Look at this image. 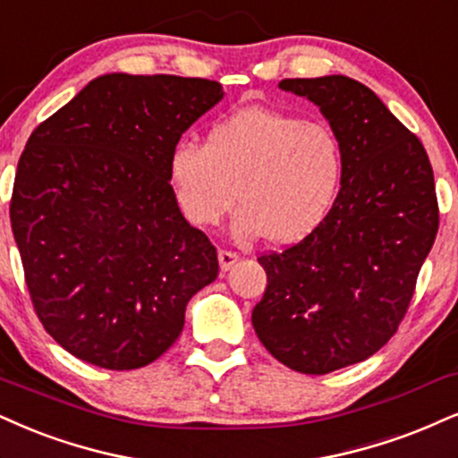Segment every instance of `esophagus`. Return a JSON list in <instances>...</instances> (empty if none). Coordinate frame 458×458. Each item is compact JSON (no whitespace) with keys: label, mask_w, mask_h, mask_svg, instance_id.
Wrapping results in <instances>:
<instances>
[{"label":"esophagus","mask_w":458,"mask_h":458,"mask_svg":"<svg viewBox=\"0 0 458 458\" xmlns=\"http://www.w3.org/2000/svg\"><path fill=\"white\" fill-rule=\"evenodd\" d=\"M238 261H240V257L235 255V252H231V250L218 252V263H220V269H223V272H229V269L233 267Z\"/></svg>","instance_id":"esophagus-1"}]
</instances>
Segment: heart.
Returning a JSON list of instances; mask_svg holds the SVG:
<instances>
[{"instance_id": "1", "label": "heart", "mask_w": 458, "mask_h": 458, "mask_svg": "<svg viewBox=\"0 0 458 458\" xmlns=\"http://www.w3.org/2000/svg\"><path fill=\"white\" fill-rule=\"evenodd\" d=\"M167 169L191 223L216 225L240 197V238L293 244L329 216L344 180V148L325 123L246 108L216 123L206 144L178 142Z\"/></svg>"}]
</instances>
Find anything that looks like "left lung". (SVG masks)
Here are the masks:
<instances>
[{
    "instance_id": "8db88e82",
    "label": "left lung",
    "mask_w": 458,
    "mask_h": 458,
    "mask_svg": "<svg viewBox=\"0 0 458 458\" xmlns=\"http://www.w3.org/2000/svg\"><path fill=\"white\" fill-rule=\"evenodd\" d=\"M278 87L329 121L344 180L318 229L259 257L267 289L252 327L280 363L323 376L369 359L397 331L437 235L436 182L420 140L365 84L333 73Z\"/></svg>"
}]
</instances>
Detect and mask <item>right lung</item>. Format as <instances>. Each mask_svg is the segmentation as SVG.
<instances>
[{
  "label": "right lung",
  "instance_id": "obj_1",
  "mask_svg": "<svg viewBox=\"0 0 458 458\" xmlns=\"http://www.w3.org/2000/svg\"><path fill=\"white\" fill-rule=\"evenodd\" d=\"M223 98L203 78L104 73L27 140L13 233L44 329L76 359L152 363L216 280V248L180 212L167 163Z\"/></svg>",
  "mask_w": 458,
  "mask_h": 458
}]
</instances>
